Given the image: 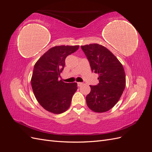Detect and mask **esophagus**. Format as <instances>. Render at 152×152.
Returning a JSON list of instances; mask_svg holds the SVG:
<instances>
[{"label":"esophagus","mask_w":152,"mask_h":152,"mask_svg":"<svg viewBox=\"0 0 152 152\" xmlns=\"http://www.w3.org/2000/svg\"><path fill=\"white\" fill-rule=\"evenodd\" d=\"M82 85H83V83H82V82H77V86L79 87H80Z\"/></svg>","instance_id":"obj_1"}]
</instances>
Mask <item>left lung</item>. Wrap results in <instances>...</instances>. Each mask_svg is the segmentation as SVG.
I'll return each instance as SVG.
<instances>
[{
  "instance_id": "left-lung-1",
  "label": "left lung",
  "mask_w": 152,
  "mask_h": 152,
  "mask_svg": "<svg viewBox=\"0 0 152 152\" xmlns=\"http://www.w3.org/2000/svg\"><path fill=\"white\" fill-rule=\"evenodd\" d=\"M88 59L92 72L99 75V83L90 86L86 96L87 105L91 110L103 113L112 108L118 102L126 87L123 66L110 50L98 44L81 45Z\"/></svg>"
}]
</instances>
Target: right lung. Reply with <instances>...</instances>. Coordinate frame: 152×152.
<instances>
[{
  "instance_id": "1",
  "label": "right lung",
  "mask_w": 152,
  "mask_h": 152,
  "mask_svg": "<svg viewBox=\"0 0 152 152\" xmlns=\"http://www.w3.org/2000/svg\"><path fill=\"white\" fill-rule=\"evenodd\" d=\"M79 45H59L49 49L34 65L31 79L34 94L39 104L55 114L65 112L70 107L77 84L59 80L65 65L66 58Z\"/></svg>"
}]
</instances>
